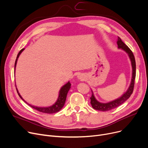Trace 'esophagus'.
I'll list each match as a JSON object with an SVG mask.
<instances>
[{
  "instance_id": "1",
  "label": "esophagus",
  "mask_w": 148,
  "mask_h": 148,
  "mask_svg": "<svg viewBox=\"0 0 148 148\" xmlns=\"http://www.w3.org/2000/svg\"><path fill=\"white\" fill-rule=\"evenodd\" d=\"M77 79L80 80H84L85 79V77L84 75V74H79L77 76Z\"/></svg>"
}]
</instances>
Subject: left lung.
<instances>
[{"mask_svg": "<svg viewBox=\"0 0 148 148\" xmlns=\"http://www.w3.org/2000/svg\"><path fill=\"white\" fill-rule=\"evenodd\" d=\"M117 44L119 49H121L122 50L125 51L127 54L130 59L131 62V66H132V78L131 83L130 84V86L126 92L124 93V94L119 98L116 99L113 101H112L110 102H108L107 103H100L96 99L94 93H93L92 90V96L90 98V104L92 105V107L93 108L99 110V111H103V112H106L113 109L116 107H118L122 104H123L124 102L127 101L132 94V93L133 92L134 86V80L136 78V60L134 58V56L132 52V51L128 48V47L124 43L121 39L118 37Z\"/></svg>", "mask_w": 148, "mask_h": 148, "instance_id": "obj_1", "label": "left lung"}]
</instances>
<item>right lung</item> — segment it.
Instances as JSON below:
<instances>
[{
  "mask_svg": "<svg viewBox=\"0 0 148 148\" xmlns=\"http://www.w3.org/2000/svg\"><path fill=\"white\" fill-rule=\"evenodd\" d=\"M25 50V49H21L18 54V55L17 56V59L16 60H15V65H14V71H15V66H16V65H17V60H18V58L20 56V54L22 53V51ZM71 83H69V82H68L67 83H66L65 85H64L63 86H62L60 90H59V96H58V99L56 101V103L53 104L52 106H50L49 107H37V106H32L31 104H29V103H27L26 101H25L24 100V99H23L21 96L20 95V94H19V92L17 90V89H17V93L19 95V97L21 98V99L22 100L24 101L29 106H30L31 107L34 108V109L40 112H42V113H49V114H51V113H56V112H58L59 111H60L62 107H64V104H65V101H66V96H67V94H68V92L69 90V89L71 88Z\"/></svg>",
  "mask_w": 148,
  "mask_h": 148,
  "instance_id": "add662e5",
  "label": "right lung"
}]
</instances>
